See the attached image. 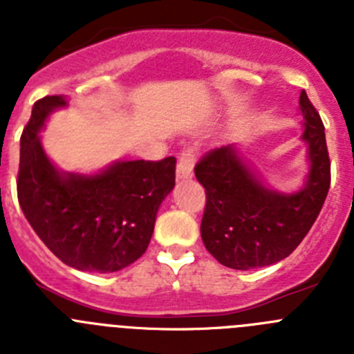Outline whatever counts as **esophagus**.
I'll return each instance as SVG.
<instances>
[{"instance_id": "obj_1", "label": "esophagus", "mask_w": 354, "mask_h": 354, "mask_svg": "<svg viewBox=\"0 0 354 354\" xmlns=\"http://www.w3.org/2000/svg\"><path fill=\"white\" fill-rule=\"evenodd\" d=\"M193 165H195V152L192 149L184 150L177 161V179L186 180L193 177Z\"/></svg>"}]
</instances>
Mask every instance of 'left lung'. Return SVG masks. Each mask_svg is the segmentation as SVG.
I'll use <instances>...</instances> for the list:
<instances>
[{
    "mask_svg": "<svg viewBox=\"0 0 354 354\" xmlns=\"http://www.w3.org/2000/svg\"><path fill=\"white\" fill-rule=\"evenodd\" d=\"M299 113L308 174L298 192L266 186L234 143L207 152L195 167L207 196L202 241L227 268L255 270L289 257L321 212L330 189V158L323 120L305 90L299 93Z\"/></svg>",
    "mask_w": 354,
    "mask_h": 354,
    "instance_id": "1",
    "label": "left lung"
}]
</instances>
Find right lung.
I'll return each mask as SVG.
<instances>
[{
    "mask_svg": "<svg viewBox=\"0 0 354 354\" xmlns=\"http://www.w3.org/2000/svg\"><path fill=\"white\" fill-rule=\"evenodd\" d=\"M60 108L67 99L48 95L31 109L21 136L19 205L62 262L88 273L120 271L149 246L159 205L175 186V158L115 161L90 175L60 170L40 142Z\"/></svg>",
    "mask_w": 354,
    "mask_h": 354,
    "instance_id": "1",
    "label": "right lung"
}]
</instances>
